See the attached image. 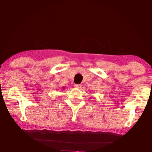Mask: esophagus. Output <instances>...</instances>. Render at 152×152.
Listing matches in <instances>:
<instances>
[{"instance_id":"esophagus-1","label":"esophagus","mask_w":152,"mask_h":152,"mask_svg":"<svg viewBox=\"0 0 152 152\" xmlns=\"http://www.w3.org/2000/svg\"><path fill=\"white\" fill-rule=\"evenodd\" d=\"M82 85L81 84H75V87L76 88H80Z\"/></svg>"}]
</instances>
